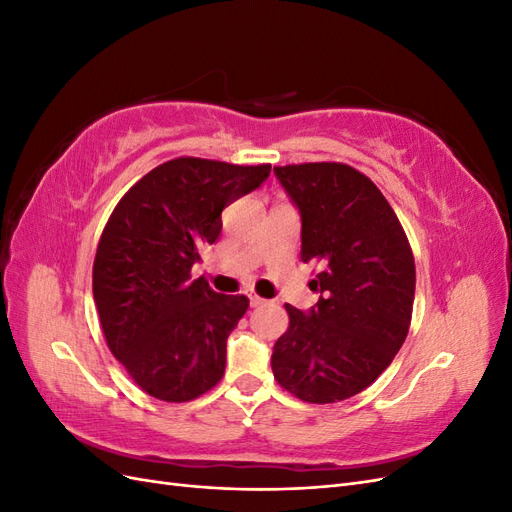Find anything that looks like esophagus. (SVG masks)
I'll list each match as a JSON object with an SVG mask.
<instances>
[{
	"instance_id": "34e87169",
	"label": "esophagus",
	"mask_w": 512,
	"mask_h": 512,
	"mask_svg": "<svg viewBox=\"0 0 512 512\" xmlns=\"http://www.w3.org/2000/svg\"><path fill=\"white\" fill-rule=\"evenodd\" d=\"M247 297H250V305H252V307H258V305H265V303H267L265 299L258 297L256 292H250V294H247Z\"/></svg>"
}]
</instances>
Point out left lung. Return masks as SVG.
<instances>
[{
  "label": "left lung",
  "instance_id": "8db88e82",
  "mask_svg": "<svg viewBox=\"0 0 512 512\" xmlns=\"http://www.w3.org/2000/svg\"><path fill=\"white\" fill-rule=\"evenodd\" d=\"M301 213V260L320 273L318 303L277 339V384L309 404H335L391 365L412 320V247L389 200L359 170L339 162L275 166Z\"/></svg>",
  "mask_w": 512,
  "mask_h": 512
}]
</instances>
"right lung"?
I'll list each match as a JSON object with an SVG mask.
<instances>
[{
	"label": "right lung",
	"instance_id": "obj_1",
	"mask_svg": "<svg viewBox=\"0 0 512 512\" xmlns=\"http://www.w3.org/2000/svg\"><path fill=\"white\" fill-rule=\"evenodd\" d=\"M269 173L271 164L175 158L136 181L108 218L94 301L108 348L147 395L181 404L222 380L226 339L250 301L192 280V265L220 237L222 211Z\"/></svg>",
	"mask_w": 512,
	"mask_h": 512
}]
</instances>
